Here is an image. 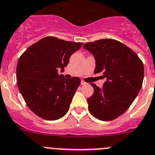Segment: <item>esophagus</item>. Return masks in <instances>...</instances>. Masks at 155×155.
<instances>
[{"label":"esophagus","instance_id":"esophagus-1","mask_svg":"<svg viewBox=\"0 0 155 155\" xmlns=\"http://www.w3.org/2000/svg\"><path fill=\"white\" fill-rule=\"evenodd\" d=\"M86 84H87L86 82H84L83 80H81V85H86Z\"/></svg>","mask_w":155,"mask_h":155}]
</instances>
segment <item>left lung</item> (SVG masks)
<instances>
[{
	"label": "left lung",
	"mask_w": 155,
	"mask_h": 155,
	"mask_svg": "<svg viewBox=\"0 0 155 155\" xmlns=\"http://www.w3.org/2000/svg\"><path fill=\"white\" fill-rule=\"evenodd\" d=\"M83 48L94 55V72L106 78L101 88L91 83L94 92L87 98L89 111L99 120H113L130 107L140 91L143 64L133 50L112 39L87 43Z\"/></svg>",
	"instance_id": "left-lung-1"
}]
</instances>
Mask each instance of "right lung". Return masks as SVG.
Returning a JSON list of instances; mask_svg holds the SVG:
<instances>
[{
    "label": "right lung",
    "instance_id": "obj_1",
    "mask_svg": "<svg viewBox=\"0 0 155 155\" xmlns=\"http://www.w3.org/2000/svg\"><path fill=\"white\" fill-rule=\"evenodd\" d=\"M82 45L47 37L31 45L18 59V87L28 107L40 118L57 120L68 112L80 79H67L58 72H64L70 56Z\"/></svg>",
    "mask_w": 155,
    "mask_h": 155
}]
</instances>
